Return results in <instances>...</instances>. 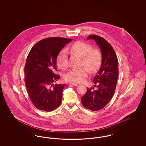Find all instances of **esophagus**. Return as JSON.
I'll return each instance as SVG.
<instances>
[{
    "instance_id": "34e87169",
    "label": "esophagus",
    "mask_w": 146,
    "mask_h": 146,
    "mask_svg": "<svg viewBox=\"0 0 146 146\" xmlns=\"http://www.w3.org/2000/svg\"><path fill=\"white\" fill-rule=\"evenodd\" d=\"M70 84L72 85H73V86H78V84L76 83H70Z\"/></svg>"
}]
</instances>
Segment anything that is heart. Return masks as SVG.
Masks as SVG:
<instances>
[{
  "instance_id": "heart-1",
  "label": "heart",
  "mask_w": 146,
  "mask_h": 146,
  "mask_svg": "<svg viewBox=\"0 0 146 146\" xmlns=\"http://www.w3.org/2000/svg\"><path fill=\"white\" fill-rule=\"evenodd\" d=\"M70 50L82 57V66H86L92 72L97 70L100 68L102 60V54L99 50L93 49L90 44L82 41H77L70 46ZM56 61L60 69L65 70L68 67V60L66 50L63 49L60 51L57 56ZM86 68L82 67L70 70L65 75L64 79L72 83H83L89 74V70Z\"/></svg>"
}]
</instances>
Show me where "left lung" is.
<instances>
[{
	"mask_svg": "<svg viewBox=\"0 0 146 146\" xmlns=\"http://www.w3.org/2000/svg\"><path fill=\"white\" fill-rule=\"evenodd\" d=\"M90 39L95 40L99 46L102 60L101 68L94 79L97 89L92 91L88 88L85 94L82 97V103L86 109L95 111L102 109L114 95L119 73L118 60L111 45L104 38L92 35L87 38V39Z\"/></svg>",
	"mask_w": 146,
	"mask_h": 146,
	"instance_id": "8db88e82",
	"label": "left lung"
}]
</instances>
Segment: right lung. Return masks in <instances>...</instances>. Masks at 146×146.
<instances>
[{
    "mask_svg": "<svg viewBox=\"0 0 146 146\" xmlns=\"http://www.w3.org/2000/svg\"><path fill=\"white\" fill-rule=\"evenodd\" d=\"M72 39L51 37L36 42L29 51L25 67V85L28 95L38 110L54 111L61 104L66 84H54L60 78L56 74V60L63 48Z\"/></svg>",
    "mask_w": 146,
    "mask_h": 146,
    "instance_id": "add662e5",
    "label": "right lung"
}]
</instances>
